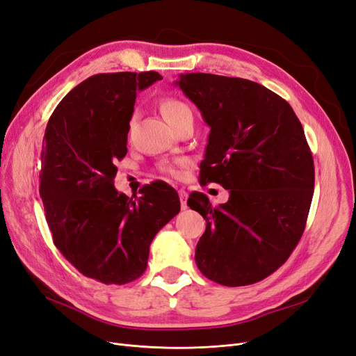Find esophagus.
<instances>
[{"label":"esophagus","instance_id":"34e87169","mask_svg":"<svg viewBox=\"0 0 356 356\" xmlns=\"http://www.w3.org/2000/svg\"><path fill=\"white\" fill-rule=\"evenodd\" d=\"M179 194V200H181V207L186 210L187 209V198H188V193L186 190H179L178 191Z\"/></svg>","mask_w":356,"mask_h":356}]
</instances>
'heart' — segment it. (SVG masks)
Here are the masks:
<instances>
[{
    "mask_svg": "<svg viewBox=\"0 0 356 356\" xmlns=\"http://www.w3.org/2000/svg\"><path fill=\"white\" fill-rule=\"evenodd\" d=\"M161 112L170 127H175L186 118H193L191 108L178 97H165L161 102ZM166 170L169 174H177V169L172 166L166 168Z\"/></svg>",
    "mask_w": 356,
    "mask_h": 356,
    "instance_id": "1",
    "label": "heart"
}]
</instances>
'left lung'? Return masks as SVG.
Returning a JSON list of instances; mask_svg holds the SVG:
<instances>
[{
  "instance_id": "8db88e82",
  "label": "left lung",
  "mask_w": 356,
  "mask_h": 356,
  "mask_svg": "<svg viewBox=\"0 0 356 356\" xmlns=\"http://www.w3.org/2000/svg\"><path fill=\"white\" fill-rule=\"evenodd\" d=\"M177 84L210 127L200 184L229 190L218 207L190 194L207 223L195 264L219 285H252L289 259L305 229L314 161L304 129L285 99L251 80L188 73Z\"/></svg>"
}]
</instances>
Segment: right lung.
Returning <instances> with one entry per match:
<instances>
[{
	"instance_id": "obj_1",
	"label": "right lung",
	"mask_w": 356,
	"mask_h": 356,
	"mask_svg": "<svg viewBox=\"0 0 356 356\" xmlns=\"http://www.w3.org/2000/svg\"><path fill=\"white\" fill-rule=\"evenodd\" d=\"M158 80L156 71L90 76L55 108L42 143L39 194L54 244L81 275L105 285L145 273L154 235L181 209L166 182H152L134 200L113 187L137 92Z\"/></svg>"
}]
</instances>
